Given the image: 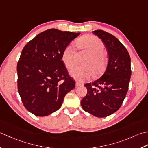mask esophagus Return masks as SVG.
Instances as JSON below:
<instances>
[{"label": "esophagus", "instance_id": "1", "mask_svg": "<svg viewBox=\"0 0 148 148\" xmlns=\"http://www.w3.org/2000/svg\"><path fill=\"white\" fill-rule=\"evenodd\" d=\"M82 85H83L82 83H81L78 82H76V86H82Z\"/></svg>", "mask_w": 148, "mask_h": 148}]
</instances>
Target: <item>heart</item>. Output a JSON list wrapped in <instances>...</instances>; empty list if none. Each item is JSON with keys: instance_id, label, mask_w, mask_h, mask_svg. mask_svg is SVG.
Instances as JSON below:
<instances>
[{"instance_id": "heart-1", "label": "heart", "mask_w": 148, "mask_h": 148, "mask_svg": "<svg viewBox=\"0 0 148 148\" xmlns=\"http://www.w3.org/2000/svg\"><path fill=\"white\" fill-rule=\"evenodd\" d=\"M76 44L90 54L83 63L85 66H76L70 71L71 76L79 82H85L93 76H99L105 71L107 64L106 56L103 53L105 45L99 38L85 35L76 42ZM61 59L66 68L71 69L75 65V51L69 45L63 49Z\"/></svg>"}]
</instances>
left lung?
Wrapping results in <instances>:
<instances>
[{
  "mask_svg": "<svg viewBox=\"0 0 148 148\" xmlns=\"http://www.w3.org/2000/svg\"><path fill=\"white\" fill-rule=\"evenodd\" d=\"M93 33L105 43L109 59L102 76L85 85L87 94L81 105L84 110L94 116L105 117L122 105L132 74L131 59L126 47L116 37L100 29Z\"/></svg>",
  "mask_w": 148,
  "mask_h": 148,
  "instance_id": "obj_1",
  "label": "left lung"
}]
</instances>
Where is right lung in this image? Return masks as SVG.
<instances>
[{"instance_id": "obj_1", "label": "right lung", "mask_w": 148, "mask_h": 148, "mask_svg": "<svg viewBox=\"0 0 148 148\" xmlns=\"http://www.w3.org/2000/svg\"><path fill=\"white\" fill-rule=\"evenodd\" d=\"M79 33L49 29L23 48L17 63V85L25 108L43 117L58 110L65 95L75 87L61 56Z\"/></svg>"}]
</instances>
